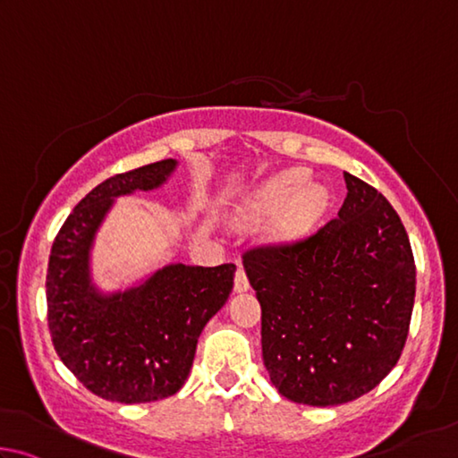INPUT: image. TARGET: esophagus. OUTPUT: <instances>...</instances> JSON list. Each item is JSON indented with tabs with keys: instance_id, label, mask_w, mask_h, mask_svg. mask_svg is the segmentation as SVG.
Instances as JSON below:
<instances>
[{
	"instance_id": "34e87169",
	"label": "esophagus",
	"mask_w": 458,
	"mask_h": 458,
	"mask_svg": "<svg viewBox=\"0 0 458 458\" xmlns=\"http://www.w3.org/2000/svg\"><path fill=\"white\" fill-rule=\"evenodd\" d=\"M247 290H250V279H247L245 269L239 266L237 271H235V292L242 293V292H247Z\"/></svg>"
}]
</instances>
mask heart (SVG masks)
Here are the masks:
<instances>
[{
	"label": "heart",
	"mask_w": 458,
	"mask_h": 458,
	"mask_svg": "<svg viewBox=\"0 0 458 458\" xmlns=\"http://www.w3.org/2000/svg\"><path fill=\"white\" fill-rule=\"evenodd\" d=\"M327 203L330 200L324 187L308 182V176L300 171H290L255 189L242 207V216L251 219L277 208L271 223V235L276 239H295L319 221Z\"/></svg>",
	"instance_id": "obj_1"
}]
</instances>
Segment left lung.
Segmentation results:
<instances>
[{
	"instance_id": "8db88e82",
	"label": "left lung",
	"mask_w": 458,
	"mask_h": 458,
	"mask_svg": "<svg viewBox=\"0 0 458 458\" xmlns=\"http://www.w3.org/2000/svg\"><path fill=\"white\" fill-rule=\"evenodd\" d=\"M344 181L338 216L316 233L243 253L263 362L298 404L364 396L398 364L411 327L416 266L404 225L372 184L350 173Z\"/></svg>"
}]
</instances>
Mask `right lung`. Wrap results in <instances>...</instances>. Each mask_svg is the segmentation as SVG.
<instances>
[{
  "label": "right lung",
  "mask_w": 458,
  "mask_h": 458,
  "mask_svg": "<svg viewBox=\"0 0 458 458\" xmlns=\"http://www.w3.org/2000/svg\"><path fill=\"white\" fill-rule=\"evenodd\" d=\"M176 160L110 176L74 207L54 239L46 276L47 327L68 370L112 403L139 404L179 392L199 335L233 290V263H176L124 293L100 295L88 276V251L112 199L158 187Z\"/></svg>",
  "instance_id": "obj_1"
}]
</instances>
